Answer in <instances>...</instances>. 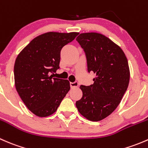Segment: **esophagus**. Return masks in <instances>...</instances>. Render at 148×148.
<instances>
[{"instance_id": "obj_1", "label": "esophagus", "mask_w": 148, "mask_h": 148, "mask_svg": "<svg viewBox=\"0 0 148 148\" xmlns=\"http://www.w3.org/2000/svg\"><path fill=\"white\" fill-rule=\"evenodd\" d=\"M79 86V84L78 82H70V86H71V88H76L77 87V86Z\"/></svg>"}]
</instances>
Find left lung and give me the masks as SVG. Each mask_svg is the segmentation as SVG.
Here are the masks:
<instances>
[{
	"label": "left lung",
	"instance_id": "obj_1",
	"mask_svg": "<svg viewBox=\"0 0 148 148\" xmlns=\"http://www.w3.org/2000/svg\"><path fill=\"white\" fill-rule=\"evenodd\" d=\"M76 40L86 53L88 72L96 74L93 84L79 86L83 95L76 107L84 117L98 122L116 110L127 89V59L120 46L103 34L82 33Z\"/></svg>",
	"mask_w": 148,
	"mask_h": 148
}]
</instances>
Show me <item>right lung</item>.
I'll list each match as a JSON object with an SVG mask.
<instances>
[{
    "label": "right lung",
    "mask_w": 148,
    "mask_h": 148,
    "mask_svg": "<svg viewBox=\"0 0 148 148\" xmlns=\"http://www.w3.org/2000/svg\"><path fill=\"white\" fill-rule=\"evenodd\" d=\"M78 34L44 33L34 38L18 55L14 64L15 86L25 105L35 115H51L69 91L68 80L52 78L49 74L59 68L62 48Z\"/></svg>",
    "instance_id": "add662e5"
}]
</instances>
